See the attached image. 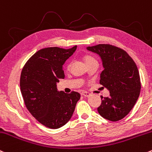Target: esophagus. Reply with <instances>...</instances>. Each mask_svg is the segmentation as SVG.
Returning a JSON list of instances; mask_svg holds the SVG:
<instances>
[{
  "instance_id": "34e87169",
  "label": "esophagus",
  "mask_w": 152,
  "mask_h": 152,
  "mask_svg": "<svg viewBox=\"0 0 152 152\" xmlns=\"http://www.w3.org/2000/svg\"><path fill=\"white\" fill-rule=\"evenodd\" d=\"M81 94H82L83 96H86V97H88V96H90V93L87 92V91H82V92H81Z\"/></svg>"
}]
</instances>
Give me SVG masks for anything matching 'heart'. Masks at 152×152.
<instances>
[{"label":"heart","instance_id":"b5f03b06","mask_svg":"<svg viewBox=\"0 0 152 152\" xmlns=\"http://www.w3.org/2000/svg\"><path fill=\"white\" fill-rule=\"evenodd\" d=\"M84 60L85 63H86V65H88L89 63H90L91 62H93V61H96V60H95L94 58L91 57V56H88V55H87V56H84ZM66 69H67V70H69L70 68H71V63H68L67 64H66Z\"/></svg>","mask_w":152,"mask_h":152}]
</instances>
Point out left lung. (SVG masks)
Instances as JSON below:
<instances>
[{"label":"left lung","mask_w":152,"mask_h":152,"mask_svg":"<svg viewBox=\"0 0 152 152\" xmlns=\"http://www.w3.org/2000/svg\"><path fill=\"white\" fill-rule=\"evenodd\" d=\"M102 60L103 70L99 84L110 91L108 97L102 98L97 108L102 117L110 121L125 118L133 109L141 91V80L137 66L124 50L110 44L88 47Z\"/></svg>","instance_id":"1"}]
</instances>
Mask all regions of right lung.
<instances>
[{"instance_id":"right-lung-1","label":"right lung","mask_w":152,"mask_h":152,"mask_svg":"<svg viewBox=\"0 0 152 152\" xmlns=\"http://www.w3.org/2000/svg\"><path fill=\"white\" fill-rule=\"evenodd\" d=\"M58 47L46 48L34 53L25 63L20 77V89L26 107L46 127L57 129L71 119L80 94L57 91V84L64 79L63 65L76 50Z\"/></svg>"}]
</instances>
